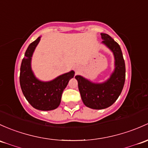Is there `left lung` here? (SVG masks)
Returning a JSON list of instances; mask_svg holds the SVG:
<instances>
[{
  "label": "left lung",
  "mask_w": 148,
  "mask_h": 148,
  "mask_svg": "<svg viewBox=\"0 0 148 148\" xmlns=\"http://www.w3.org/2000/svg\"><path fill=\"white\" fill-rule=\"evenodd\" d=\"M102 42L113 52L115 57L114 72L103 84H94L81 76H76L81 97L86 106L93 109H103L111 106L122 91L125 79V65L119 45L111 37L101 33Z\"/></svg>",
  "instance_id": "left-lung-1"
}]
</instances>
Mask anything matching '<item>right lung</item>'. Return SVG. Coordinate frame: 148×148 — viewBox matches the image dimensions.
<instances>
[{
  "label": "right lung",
  "instance_id": "add662e5",
  "mask_svg": "<svg viewBox=\"0 0 148 148\" xmlns=\"http://www.w3.org/2000/svg\"><path fill=\"white\" fill-rule=\"evenodd\" d=\"M40 40L39 37L30 43L26 50L21 66L20 84L25 97L33 108L41 111H50L60 106L64 89L70 79L74 77V72L71 71L62 74L49 82L37 80L31 70L30 62Z\"/></svg>",
  "mask_w": 148,
  "mask_h": 148
}]
</instances>
